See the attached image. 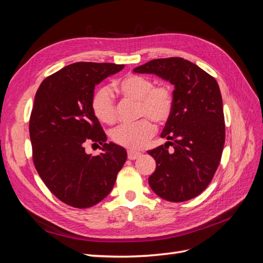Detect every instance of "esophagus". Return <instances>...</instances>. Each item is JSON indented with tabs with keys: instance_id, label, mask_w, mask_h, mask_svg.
Masks as SVG:
<instances>
[{
	"instance_id": "34e87169",
	"label": "esophagus",
	"mask_w": 263,
	"mask_h": 263,
	"mask_svg": "<svg viewBox=\"0 0 263 263\" xmlns=\"http://www.w3.org/2000/svg\"><path fill=\"white\" fill-rule=\"evenodd\" d=\"M140 153H137V151H132L129 150L128 151V159L129 160H135V159H137L140 157Z\"/></svg>"
}]
</instances>
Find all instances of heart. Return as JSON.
Segmentation results:
<instances>
[{
  "label": "heart",
  "instance_id": "b5f03b06",
  "mask_svg": "<svg viewBox=\"0 0 263 263\" xmlns=\"http://www.w3.org/2000/svg\"><path fill=\"white\" fill-rule=\"evenodd\" d=\"M117 92L124 99L138 101L137 117H145L134 124H122L112 132L110 137L115 144L129 150H138L154 136V123L164 124L171 117L174 106V94L168 84L154 85L148 77L129 73L119 80ZM92 109L101 122L113 124L116 121V104L107 87H101L92 98Z\"/></svg>",
  "mask_w": 263,
  "mask_h": 263
}]
</instances>
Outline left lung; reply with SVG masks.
<instances>
[{"label":"left lung","mask_w":263,"mask_h":263,"mask_svg":"<svg viewBox=\"0 0 263 263\" xmlns=\"http://www.w3.org/2000/svg\"><path fill=\"white\" fill-rule=\"evenodd\" d=\"M174 85V106L161 137L148 154L156 171L148 179L154 192L169 202H184L208 187L225 144V118L217 81L193 62L179 57L154 59L134 69ZM173 147V151L168 147Z\"/></svg>","instance_id":"obj_1"}]
</instances>
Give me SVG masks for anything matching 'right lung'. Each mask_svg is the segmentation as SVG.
Listing matches in <instances>:
<instances>
[{"label":"right lung","mask_w":263,"mask_h":263,"mask_svg":"<svg viewBox=\"0 0 263 263\" xmlns=\"http://www.w3.org/2000/svg\"><path fill=\"white\" fill-rule=\"evenodd\" d=\"M125 66L76 62L47 77L36 92L29 119L35 168L50 192L72 208L87 209L112 191L127 159L106 135L92 109L94 87ZM87 143L102 154L85 153Z\"/></svg>","instance_id":"right-lung-1"}]
</instances>
